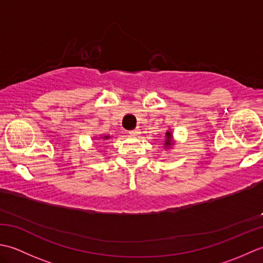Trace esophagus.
Instances as JSON below:
<instances>
[{
    "mask_svg": "<svg viewBox=\"0 0 263 263\" xmlns=\"http://www.w3.org/2000/svg\"><path fill=\"white\" fill-rule=\"evenodd\" d=\"M128 133H130V136L136 137V136L139 135V133H140V130H139V128H135V130H132V131H130Z\"/></svg>",
    "mask_w": 263,
    "mask_h": 263,
    "instance_id": "obj_1",
    "label": "esophagus"
}]
</instances>
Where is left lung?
I'll return each mask as SVG.
<instances>
[{
	"label": "left lung",
	"mask_w": 263,
	"mask_h": 263,
	"mask_svg": "<svg viewBox=\"0 0 263 263\" xmlns=\"http://www.w3.org/2000/svg\"><path fill=\"white\" fill-rule=\"evenodd\" d=\"M175 144L174 138H173V132L171 130H167V132L165 133V141L163 143V146L165 149H171V147H173Z\"/></svg>",
	"instance_id": "left-lung-1"
}]
</instances>
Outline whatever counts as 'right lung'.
<instances>
[{
  "label": "right lung",
  "instance_id": "right-lung-1",
  "mask_svg": "<svg viewBox=\"0 0 263 263\" xmlns=\"http://www.w3.org/2000/svg\"><path fill=\"white\" fill-rule=\"evenodd\" d=\"M93 138H96V137H93ZM110 138H111V136H108V135H100L99 137H97V139H102V140H104V141L109 140Z\"/></svg>",
  "mask_w": 263,
  "mask_h": 263
}]
</instances>
